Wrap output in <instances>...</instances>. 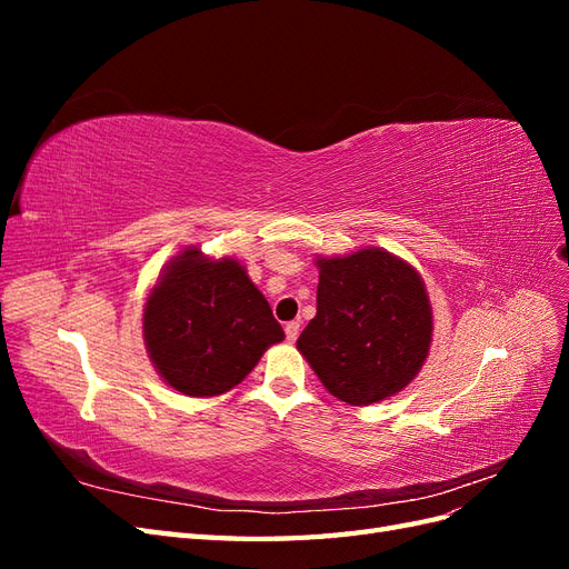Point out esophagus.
<instances>
[{"mask_svg":"<svg viewBox=\"0 0 569 569\" xmlns=\"http://www.w3.org/2000/svg\"><path fill=\"white\" fill-rule=\"evenodd\" d=\"M299 327H301V325H299L297 320H291V322H287V325H284V335H287V339H289V341H297V337H299Z\"/></svg>","mask_w":569,"mask_h":569,"instance_id":"1","label":"esophagus"}]
</instances>
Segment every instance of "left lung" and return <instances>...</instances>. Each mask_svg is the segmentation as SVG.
<instances>
[{
	"label": "left lung",
	"instance_id": "left-lung-1",
	"mask_svg": "<svg viewBox=\"0 0 569 569\" xmlns=\"http://www.w3.org/2000/svg\"><path fill=\"white\" fill-rule=\"evenodd\" d=\"M318 313L297 349L339 401L370 406L412 382L432 343L418 270L385 249L318 258Z\"/></svg>",
	"mask_w": 569,
	"mask_h": 569
}]
</instances>
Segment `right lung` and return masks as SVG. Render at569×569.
<instances>
[{"mask_svg":"<svg viewBox=\"0 0 569 569\" xmlns=\"http://www.w3.org/2000/svg\"><path fill=\"white\" fill-rule=\"evenodd\" d=\"M142 325L153 368L187 396L230 391L284 339L244 266L234 258L213 261L194 247L163 268Z\"/></svg>","mask_w":569,"mask_h":569,"instance_id":"add662e5","label":"right lung"}]
</instances>
